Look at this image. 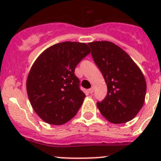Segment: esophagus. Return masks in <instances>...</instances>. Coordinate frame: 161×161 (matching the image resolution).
I'll return each instance as SVG.
<instances>
[{"label":"esophagus","mask_w":161,"mask_h":161,"mask_svg":"<svg viewBox=\"0 0 161 161\" xmlns=\"http://www.w3.org/2000/svg\"><path fill=\"white\" fill-rule=\"evenodd\" d=\"M88 92H89V93H90V94H92V92H93V88H90V90H88Z\"/></svg>","instance_id":"1"}]
</instances>
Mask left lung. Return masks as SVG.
I'll return each mask as SVG.
<instances>
[{
  "label": "left lung",
  "instance_id": "8db88e82",
  "mask_svg": "<svg viewBox=\"0 0 161 161\" xmlns=\"http://www.w3.org/2000/svg\"><path fill=\"white\" fill-rule=\"evenodd\" d=\"M88 44L108 87L104 100L97 103L99 111L114 124L131 121L145 102L147 82L142 71L124 50L112 42Z\"/></svg>",
  "mask_w": 161,
  "mask_h": 161
}]
</instances>
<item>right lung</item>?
Masks as SVG:
<instances>
[{
    "mask_svg": "<svg viewBox=\"0 0 161 161\" xmlns=\"http://www.w3.org/2000/svg\"><path fill=\"white\" fill-rule=\"evenodd\" d=\"M90 52L85 43L62 42L47 48L34 61L26 91L32 109L43 121L61 125L75 116L86 95L75 69Z\"/></svg>",
    "mask_w": 161,
    "mask_h": 161,
    "instance_id": "obj_1",
    "label": "right lung"
}]
</instances>
